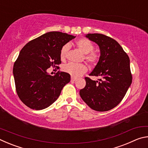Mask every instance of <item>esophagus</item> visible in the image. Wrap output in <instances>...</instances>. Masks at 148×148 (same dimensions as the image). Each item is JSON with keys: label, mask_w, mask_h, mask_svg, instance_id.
Returning a JSON list of instances; mask_svg holds the SVG:
<instances>
[{"label": "esophagus", "mask_w": 148, "mask_h": 148, "mask_svg": "<svg viewBox=\"0 0 148 148\" xmlns=\"http://www.w3.org/2000/svg\"><path fill=\"white\" fill-rule=\"evenodd\" d=\"M76 77H71V82H75V81H76Z\"/></svg>", "instance_id": "34e87169"}]
</instances>
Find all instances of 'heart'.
I'll return each mask as SVG.
<instances>
[{
  "mask_svg": "<svg viewBox=\"0 0 148 148\" xmlns=\"http://www.w3.org/2000/svg\"><path fill=\"white\" fill-rule=\"evenodd\" d=\"M77 48L84 54V58L91 65L97 64L99 61V57L97 52L92 51L94 49L93 44L88 39L82 38L76 42ZM70 49V44H66L62 47L60 53V57L62 61L66 58L67 54ZM63 71L73 77H79L87 71V67L85 64H75L72 62L65 64L63 66Z\"/></svg>",
  "mask_w": 148,
  "mask_h": 148,
  "instance_id": "obj_1",
  "label": "heart"
}]
</instances>
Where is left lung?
<instances>
[{
	"label": "left lung",
	"mask_w": 148,
	"mask_h": 148,
	"mask_svg": "<svg viewBox=\"0 0 148 148\" xmlns=\"http://www.w3.org/2000/svg\"><path fill=\"white\" fill-rule=\"evenodd\" d=\"M99 46L101 56L89 76H100L99 81L86 77V85L79 91L80 97L91 109L108 111L123 99L132 83L130 59L118 42L106 35H86Z\"/></svg>",
	"instance_id": "8db88e82"
}]
</instances>
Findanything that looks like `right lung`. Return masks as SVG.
Returning <instances> with one entry per match:
<instances>
[{"label":"right lung","instance_id":"add662e5","mask_svg":"<svg viewBox=\"0 0 148 148\" xmlns=\"http://www.w3.org/2000/svg\"><path fill=\"white\" fill-rule=\"evenodd\" d=\"M75 37L61 32H49L28 42L14 62L13 74L17 94L27 106L46 108L58 99L71 75L58 71L54 76L47 70L61 63L60 53L64 45Z\"/></svg>","mask_w":148,"mask_h":148}]
</instances>
